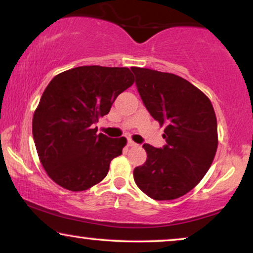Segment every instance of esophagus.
I'll list each match as a JSON object with an SVG mask.
<instances>
[{
  "label": "esophagus",
  "mask_w": 253,
  "mask_h": 253,
  "mask_svg": "<svg viewBox=\"0 0 253 253\" xmlns=\"http://www.w3.org/2000/svg\"><path fill=\"white\" fill-rule=\"evenodd\" d=\"M136 143H134V141H132V140H127V146H129V147H133V146H136Z\"/></svg>",
  "instance_id": "1"
}]
</instances>
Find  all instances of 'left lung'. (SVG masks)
I'll return each instance as SVG.
<instances>
[{"mask_svg": "<svg viewBox=\"0 0 253 253\" xmlns=\"http://www.w3.org/2000/svg\"><path fill=\"white\" fill-rule=\"evenodd\" d=\"M144 106L160 126L167 144L143 147L147 159L133 170L138 188L155 200H171L192 190L209 171L217 148L213 106L184 78L168 72L132 68Z\"/></svg>", "mask_w": 253, "mask_h": 253, "instance_id": "1", "label": "left lung"}]
</instances>
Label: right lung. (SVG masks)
<instances>
[{"label":"right lung","instance_id":"right-lung-1","mask_svg":"<svg viewBox=\"0 0 253 253\" xmlns=\"http://www.w3.org/2000/svg\"><path fill=\"white\" fill-rule=\"evenodd\" d=\"M133 82L127 68L100 65L74 68L51 79L34 112L32 132L41 165L55 183L84 191L106 177L126 139L98 134L93 126Z\"/></svg>","mask_w":253,"mask_h":253}]
</instances>
